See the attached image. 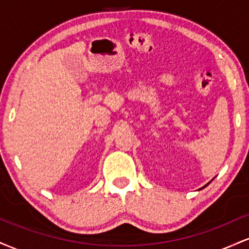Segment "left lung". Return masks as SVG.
<instances>
[{
	"mask_svg": "<svg viewBox=\"0 0 249 249\" xmlns=\"http://www.w3.org/2000/svg\"><path fill=\"white\" fill-rule=\"evenodd\" d=\"M208 184H210V182H208ZM208 184H207V185H208ZM207 185H205V186H204V187H206V186H207ZM204 187H202V188H204Z\"/></svg>",
	"mask_w": 249,
	"mask_h": 249,
	"instance_id": "left-lung-1",
	"label": "left lung"
}]
</instances>
